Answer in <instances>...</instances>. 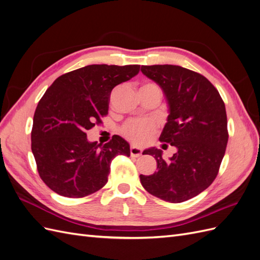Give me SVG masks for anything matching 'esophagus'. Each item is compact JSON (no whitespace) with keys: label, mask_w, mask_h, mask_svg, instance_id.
Returning <instances> with one entry per match:
<instances>
[{"label":"esophagus","mask_w":260,"mask_h":260,"mask_svg":"<svg viewBox=\"0 0 260 260\" xmlns=\"http://www.w3.org/2000/svg\"><path fill=\"white\" fill-rule=\"evenodd\" d=\"M130 154L131 156H135V157H139L141 154H142V149L137 147V146H131L130 147Z\"/></svg>","instance_id":"obj_1"}]
</instances>
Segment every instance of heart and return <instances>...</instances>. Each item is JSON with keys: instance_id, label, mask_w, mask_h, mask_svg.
Instances as JSON below:
<instances>
[{"instance_id": "1", "label": "heart", "mask_w": 260, "mask_h": 260, "mask_svg": "<svg viewBox=\"0 0 260 260\" xmlns=\"http://www.w3.org/2000/svg\"><path fill=\"white\" fill-rule=\"evenodd\" d=\"M140 89H157L158 85L148 82L143 84ZM156 132V124L151 120H137L131 119L124 123L121 129V133L125 139L131 141L132 143L138 145L146 144Z\"/></svg>"}]
</instances>
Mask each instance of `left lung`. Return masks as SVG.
<instances>
[{
  "label": "left lung",
  "instance_id": "left-lung-1",
  "mask_svg": "<svg viewBox=\"0 0 260 260\" xmlns=\"http://www.w3.org/2000/svg\"><path fill=\"white\" fill-rule=\"evenodd\" d=\"M141 72L165 93L169 115L159 141L177 148L169 160L162 158L161 149H145L143 155L156 159L157 171L140 175L141 184L160 200L185 202L206 190L218 175L229 139L224 103L207 78L193 70L153 65Z\"/></svg>",
  "mask_w": 260,
  "mask_h": 260
}]
</instances>
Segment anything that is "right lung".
<instances>
[{
	"label": "right lung",
	"instance_id": "add662e5",
	"mask_svg": "<svg viewBox=\"0 0 260 260\" xmlns=\"http://www.w3.org/2000/svg\"><path fill=\"white\" fill-rule=\"evenodd\" d=\"M140 65H89L61 75L39 101L31 130V149L39 176L52 191L84 198L103 187L117 155L130 156L119 136L104 145L89 142L86 130L108 114L111 93L130 80Z\"/></svg>",
	"mask_w": 260,
	"mask_h": 260
}]
</instances>
